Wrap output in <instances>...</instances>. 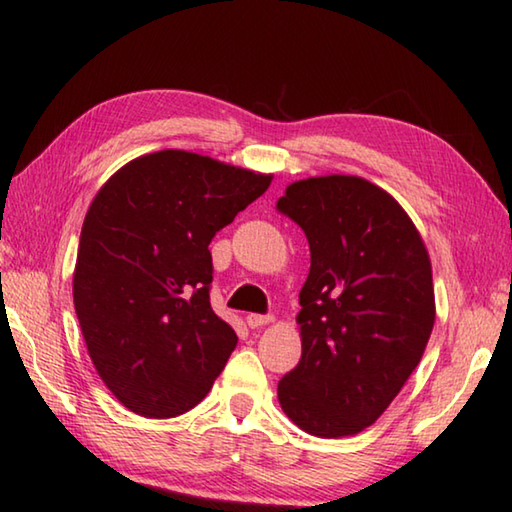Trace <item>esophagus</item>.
<instances>
[{
  "label": "esophagus",
  "mask_w": 512,
  "mask_h": 512,
  "mask_svg": "<svg viewBox=\"0 0 512 512\" xmlns=\"http://www.w3.org/2000/svg\"><path fill=\"white\" fill-rule=\"evenodd\" d=\"M246 323H248V328H262V325L273 323V314L250 312V314H246Z\"/></svg>",
  "instance_id": "34e87169"
}]
</instances>
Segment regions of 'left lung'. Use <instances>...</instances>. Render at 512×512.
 I'll list each match as a JSON object with an SVG mask.
<instances>
[{
	"mask_svg": "<svg viewBox=\"0 0 512 512\" xmlns=\"http://www.w3.org/2000/svg\"><path fill=\"white\" fill-rule=\"evenodd\" d=\"M277 211L301 226V361L279 380L286 416L319 438L376 422L418 367L436 321L427 248L402 206L356 176L290 184Z\"/></svg>",
	"mask_w": 512,
	"mask_h": 512,
	"instance_id": "8db88e82",
	"label": "left lung"
}]
</instances>
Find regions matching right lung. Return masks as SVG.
Here are the masks:
<instances>
[{
	"label": "right lung",
	"mask_w": 512,
	"mask_h": 512,
	"mask_svg": "<svg viewBox=\"0 0 512 512\" xmlns=\"http://www.w3.org/2000/svg\"><path fill=\"white\" fill-rule=\"evenodd\" d=\"M270 180L165 149L127 162L96 193L74 310L96 372L129 411L180 416L220 376L237 334L211 308L209 244Z\"/></svg>",
	"instance_id": "obj_1"
}]
</instances>
